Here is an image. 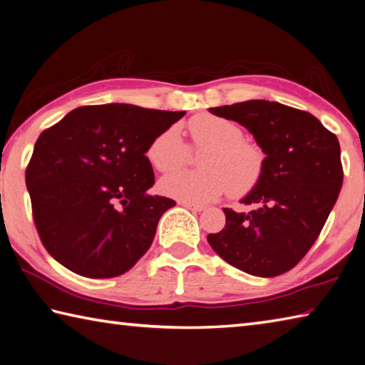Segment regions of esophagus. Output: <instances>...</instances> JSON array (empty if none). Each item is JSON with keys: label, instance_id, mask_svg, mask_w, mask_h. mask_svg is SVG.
<instances>
[{"label": "esophagus", "instance_id": "obj_1", "mask_svg": "<svg viewBox=\"0 0 365 365\" xmlns=\"http://www.w3.org/2000/svg\"><path fill=\"white\" fill-rule=\"evenodd\" d=\"M180 205H183L185 209H190L193 212H201L204 209L202 204H195V202H188V201H180Z\"/></svg>", "mask_w": 365, "mask_h": 365}]
</instances>
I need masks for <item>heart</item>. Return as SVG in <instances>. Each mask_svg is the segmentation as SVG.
Wrapping results in <instances>:
<instances>
[{
    "label": "heart",
    "instance_id": "heart-1",
    "mask_svg": "<svg viewBox=\"0 0 365 365\" xmlns=\"http://www.w3.org/2000/svg\"><path fill=\"white\" fill-rule=\"evenodd\" d=\"M191 148L207 150L202 170H178L190 158L188 145L177 125L164 129L148 145L147 158L156 170L168 174L161 190L168 196L195 204L215 200L223 193L244 196L260 183L264 172V153L258 145L244 140L236 123L215 115H197L188 121Z\"/></svg>",
    "mask_w": 365,
    "mask_h": 365
}]
</instances>
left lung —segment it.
I'll return each mask as SVG.
<instances>
[{
	"instance_id": "left-lung-1",
	"label": "left lung",
	"mask_w": 365,
	"mask_h": 365,
	"mask_svg": "<svg viewBox=\"0 0 365 365\" xmlns=\"http://www.w3.org/2000/svg\"><path fill=\"white\" fill-rule=\"evenodd\" d=\"M254 134L264 158L260 183L225 207L227 223L210 233V247L244 273L273 277L292 269L313 247L343 183L339 138L308 111L268 101L210 108Z\"/></svg>"
}]
</instances>
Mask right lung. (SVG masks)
I'll use <instances>...</instances> for the list:
<instances>
[{
    "label": "right lung",
    "mask_w": 365,
    "mask_h": 365,
    "mask_svg": "<svg viewBox=\"0 0 365 365\" xmlns=\"http://www.w3.org/2000/svg\"><path fill=\"white\" fill-rule=\"evenodd\" d=\"M185 111L88 105L41 132L25 170L46 250L73 273L116 277L140 260L174 200L151 196V140Z\"/></svg>",
    "instance_id": "add662e5"
}]
</instances>
